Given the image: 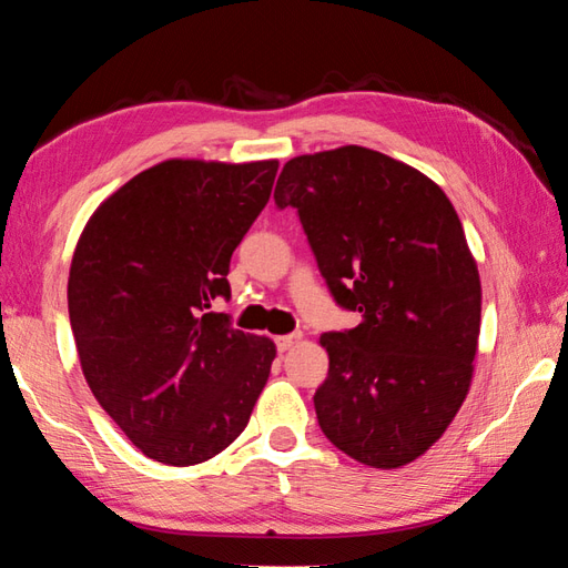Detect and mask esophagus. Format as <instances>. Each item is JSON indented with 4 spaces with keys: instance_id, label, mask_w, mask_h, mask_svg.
<instances>
[{
    "instance_id": "34e87169",
    "label": "esophagus",
    "mask_w": 568,
    "mask_h": 568,
    "mask_svg": "<svg viewBox=\"0 0 568 568\" xmlns=\"http://www.w3.org/2000/svg\"><path fill=\"white\" fill-rule=\"evenodd\" d=\"M297 341H301V333H291V335H277V338H275V345H277V351L285 353V351H291Z\"/></svg>"
}]
</instances>
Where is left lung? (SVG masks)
Masks as SVG:
<instances>
[{
    "instance_id": "left-lung-1",
    "label": "left lung",
    "mask_w": 568,
    "mask_h": 568,
    "mask_svg": "<svg viewBox=\"0 0 568 568\" xmlns=\"http://www.w3.org/2000/svg\"><path fill=\"white\" fill-rule=\"evenodd\" d=\"M273 197L295 207L335 305L361 313L321 335L325 438L365 466L410 464L474 376L480 281L454 205L418 170L358 145L285 162Z\"/></svg>"
}]
</instances>
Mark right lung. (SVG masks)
I'll return each instance as SVG.
<instances>
[{"label":"right lung","mask_w":568,"mask_h":568,"mask_svg":"<svg viewBox=\"0 0 568 568\" xmlns=\"http://www.w3.org/2000/svg\"><path fill=\"white\" fill-rule=\"evenodd\" d=\"M275 160H168L104 200L77 243L67 305L94 398L134 446L195 466L243 434L275 358L235 331L230 257L271 200Z\"/></svg>","instance_id":"add662e5"}]
</instances>
